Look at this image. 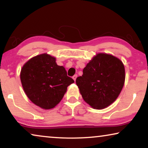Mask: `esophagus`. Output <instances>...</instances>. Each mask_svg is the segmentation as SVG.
Masks as SVG:
<instances>
[{
	"label": "esophagus",
	"instance_id": "esophagus-1",
	"mask_svg": "<svg viewBox=\"0 0 148 148\" xmlns=\"http://www.w3.org/2000/svg\"><path fill=\"white\" fill-rule=\"evenodd\" d=\"M77 77V75H74L73 76V80L75 81V82Z\"/></svg>",
	"mask_w": 148,
	"mask_h": 148
}]
</instances>
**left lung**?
Returning a JSON list of instances; mask_svg holds the SVG:
<instances>
[{
    "label": "left lung",
    "mask_w": 148,
    "mask_h": 148,
    "mask_svg": "<svg viewBox=\"0 0 148 148\" xmlns=\"http://www.w3.org/2000/svg\"><path fill=\"white\" fill-rule=\"evenodd\" d=\"M125 79L123 62L111 54L98 53L76 79V84L85 102L93 108L103 109L116 100Z\"/></svg>",
    "instance_id": "1"
}]
</instances>
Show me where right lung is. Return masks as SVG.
Returning <instances> with one entry per match:
<instances>
[{
    "mask_svg": "<svg viewBox=\"0 0 148 148\" xmlns=\"http://www.w3.org/2000/svg\"><path fill=\"white\" fill-rule=\"evenodd\" d=\"M20 79L28 98L45 110L54 108L63 98L67 87L74 83L64 66L57 65L56 58L47 53L26 62L21 70Z\"/></svg>",
    "mask_w": 148,
    "mask_h": 148,
    "instance_id": "right-lung-1",
    "label": "right lung"
}]
</instances>
